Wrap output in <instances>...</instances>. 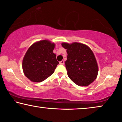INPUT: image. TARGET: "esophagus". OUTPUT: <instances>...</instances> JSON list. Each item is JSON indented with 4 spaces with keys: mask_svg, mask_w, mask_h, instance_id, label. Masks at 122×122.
Segmentation results:
<instances>
[{
    "mask_svg": "<svg viewBox=\"0 0 122 122\" xmlns=\"http://www.w3.org/2000/svg\"><path fill=\"white\" fill-rule=\"evenodd\" d=\"M64 63H65V62H64V61H63V60H62L60 62V65H63V64H64Z\"/></svg>",
    "mask_w": 122,
    "mask_h": 122,
    "instance_id": "obj_1",
    "label": "esophagus"
}]
</instances>
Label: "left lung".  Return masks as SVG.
I'll return each instance as SVG.
<instances>
[{
	"mask_svg": "<svg viewBox=\"0 0 122 122\" xmlns=\"http://www.w3.org/2000/svg\"><path fill=\"white\" fill-rule=\"evenodd\" d=\"M67 49V57L65 66L69 78L78 86H87L97 78L98 67L95 56L88 46L85 44L63 42Z\"/></svg>",
	"mask_w": 122,
	"mask_h": 122,
	"instance_id": "obj_1",
	"label": "left lung"
}]
</instances>
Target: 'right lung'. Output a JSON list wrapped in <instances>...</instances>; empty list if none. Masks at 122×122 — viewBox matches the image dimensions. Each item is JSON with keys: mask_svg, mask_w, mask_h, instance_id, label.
I'll use <instances>...</instances> for the list:
<instances>
[{"mask_svg": "<svg viewBox=\"0 0 122 122\" xmlns=\"http://www.w3.org/2000/svg\"><path fill=\"white\" fill-rule=\"evenodd\" d=\"M55 45L41 40L32 45L23 60V72L26 77L35 82H42L50 76L59 62L53 52Z\"/></svg>", "mask_w": 122, "mask_h": 122, "instance_id": "right-lung-1", "label": "right lung"}]
</instances>
